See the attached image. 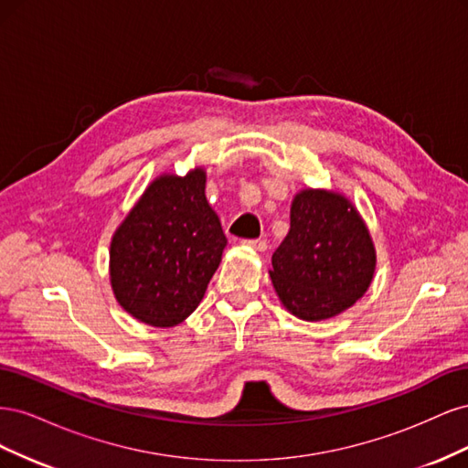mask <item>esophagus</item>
Segmentation results:
<instances>
[{
	"label": "esophagus",
	"instance_id": "obj_1",
	"mask_svg": "<svg viewBox=\"0 0 468 468\" xmlns=\"http://www.w3.org/2000/svg\"><path fill=\"white\" fill-rule=\"evenodd\" d=\"M242 244L248 246V248H251V250H258V251H265V250H267V242H265V239H244Z\"/></svg>",
	"mask_w": 468,
	"mask_h": 468
}]
</instances>
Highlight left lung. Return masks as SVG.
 <instances>
[{
    "label": "left lung",
    "mask_w": 468,
    "mask_h": 468,
    "mask_svg": "<svg viewBox=\"0 0 468 468\" xmlns=\"http://www.w3.org/2000/svg\"><path fill=\"white\" fill-rule=\"evenodd\" d=\"M271 263L269 275L281 303L314 322L344 313L369 289L375 248L342 195L306 189L294 197L291 230Z\"/></svg>",
    "instance_id": "8db88e82"
}]
</instances>
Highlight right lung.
Instances as JSON below:
<instances>
[{
    "instance_id": "right-lung-1",
    "label": "right lung",
    "mask_w": 468,
    "mask_h": 468,
    "mask_svg": "<svg viewBox=\"0 0 468 468\" xmlns=\"http://www.w3.org/2000/svg\"><path fill=\"white\" fill-rule=\"evenodd\" d=\"M224 246L203 169L162 176L112 236L111 285L119 304L155 328L183 322L203 301Z\"/></svg>"
}]
</instances>
